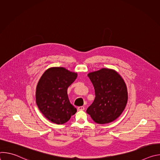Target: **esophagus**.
<instances>
[{"mask_svg":"<svg viewBox=\"0 0 160 160\" xmlns=\"http://www.w3.org/2000/svg\"><path fill=\"white\" fill-rule=\"evenodd\" d=\"M77 109L78 111H83V110L85 109V107L84 106H79V107H78Z\"/></svg>","mask_w":160,"mask_h":160,"instance_id":"1","label":"esophagus"}]
</instances>
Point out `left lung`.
Instances as JSON below:
<instances>
[{
  "mask_svg": "<svg viewBox=\"0 0 160 160\" xmlns=\"http://www.w3.org/2000/svg\"><path fill=\"white\" fill-rule=\"evenodd\" d=\"M95 90V99L87 112L97 123L116 120L123 111L128 99L124 80L115 71L106 68L88 74Z\"/></svg>",
  "mask_w": 160,
  "mask_h": 160,
  "instance_id": "8db88e82",
  "label": "left lung"
}]
</instances>
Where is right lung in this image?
Wrapping results in <instances>:
<instances>
[{"instance_id": "1", "label": "right lung", "mask_w": 160, "mask_h": 160, "mask_svg": "<svg viewBox=\"0 0 160 160\" xmlns=\"http://www.w3.org/2000/svg\"><path fill=\"white\" fill-rule=\"evenodd\" d=\"M77 74L62 67L51 68L40 78L36 90V102L43 115L56 124L67 122L77 109L68 97L67 89Z\"/></svg>"}]
</instances>
